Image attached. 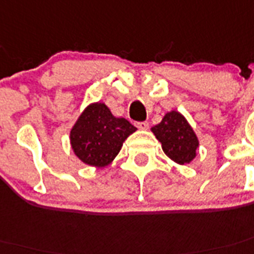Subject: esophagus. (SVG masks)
<instances>
[{"instance_id": "1", "label": "esophagus", "mask_w": 254, "mask_h": 254, "mask_svg": "<svg viewBox=\"0 0 254 254\" xmlns=\"http://www.w3.org/2000/svg\"><path fill=\"white\" fill-rule=\"evenodd\" d=\"M148 123L147 121H142V123H137V127L138 129H140V130H147L148 129Z\"/></svg>"}]
</instances>
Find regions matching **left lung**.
Here are the masks:
<instances>
[{
	"label": "left lung",
	"instance_id": "1",
	"mask_svg": "<svg viewBox=\"0 0 254 254\" xmlns=\"http://www.w3.org/2000/svg\"><path fill=\"white\" fill-rule=\"evenodd\" d=\"M151 131L161 143L164 153L174 163L186 165L197 155V135L186 117L178 111L167 112L161 123L151 127Z\"/></svg>",
	"mask_w": 254,
	"mask_h": 254
}]
</instances>
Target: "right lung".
I'll use <instances>...</instances> for the list:
<instances>
[{
	"instance_id": "obj_1",
	"label": "right lung",
	"mask_w": 254,
	"mask_h": 254,
	"mask_svg": "<svg viewBox=\"0 0 254 254\" xmlns=\"http://www.w3.org/2000/svg\"><path fill=\"white\" fill-rule=\"evenodd\" d=\"M137 130L127 119L116 117L102 102L85 108L69 131L74 155L86 165L104 168L120 152L123 143Z\"/></svg>"
}]
</instances>
